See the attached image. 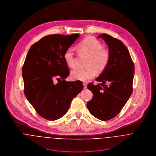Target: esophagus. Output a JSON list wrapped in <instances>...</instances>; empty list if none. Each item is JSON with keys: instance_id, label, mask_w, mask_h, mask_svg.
Here are the masks:
<instances>
[{"instance_id": "34e87169", "label": "esophagus", "mask_w": 156, "mask_h": 156, "mask_svg": "<svg viewBox=\"0 0 156 156\" xmlns=\"http://www.w3.org/2000/svg\"><path fill=\"white\" fill-rule=\"evenodd\" d=\"M83 85L84 89H86L87 88V85L86 83H83Z\"/></svg>"}]
</instances>
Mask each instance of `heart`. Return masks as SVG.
I'll return each mask as SVG.
<instances>
[{"mask_svg": "<svg viewBox=\"0 0 156 156\" xmlns=\"http://www.w3.org/2000/svg\"><path fill=\"white\" fill-rule=\"evenodd\" d=\"M78 49L81 53L88 55L86 66L84 68H76L72 71L71 77L74 80L86 82L93 78L97 71H103L107 67L110 53L108 49L103 48L101 43L93 37L84 38L79 44ZM64 60L67 66L70 68L76 66L74 53L72 48H68L64 55Z\"/></svg>", "mask_w": 156, "mask_h": 156, "instance_id": "obj_1", "label": "heart"}]
</instances>
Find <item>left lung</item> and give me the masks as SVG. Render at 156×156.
<instances>
[{
  "mask_svg": "<svg viewBox=\"0 0 156 156\" xmlns=\"http://www.w3.org/2000/svg\"><path fill=\"white\" fill-rule=\"evenodd\" d=\"M97 38H103L108 45L110 59L96 79L101 83L88 84L94 96L87 103V107L94 117L105 121L115 117L132 95L134 66L127 48L122 41L106 34Z\"/></svg>",
  "mask_w": 156,
  "mask_h": 156,
  "instance_id": "8db88e82",
  "label": "left lung"
}]
</instances>
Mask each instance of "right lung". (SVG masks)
Listing matches in <instances>:
<instances>
[{
    "label": "right lung",
    "instance_id": "obj_1",
    "mask_svg": "<svg viewBox=\"0 0 156 156\" xmlns=\"http://www.w3.org/2000/svg\"><path fill=\"white\" fill-rule=\"evenodd\" d=\"M79 37L60 34L44 37L32 45L22 68L24 92L37 112L54 121L67 113L72 100L83 88L82 82H67L68 67L64 55ZM56 78L57 84L53 80Z\"/></svg>",
    "mask_w": 156,
    "mask_h": 156
}]
</instances>
